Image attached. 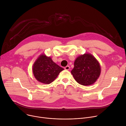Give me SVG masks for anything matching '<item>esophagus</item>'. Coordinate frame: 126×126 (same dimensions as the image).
Instances as JSON below:
<instances>
[{"mask_svg": "<svg viewBox=\"0 0 126 126\" xmlns=\"http://www.w3.org/2000/svg\"><path fill=\"white\" fill-rule=\"evenodd\" d=\"M64 69L66 70H69L70 69V67L69 66H67L65 67H64Z\"/></svg>", "mask_w": 126, "mask_h": 126, "instance_id": "34e87169", "label": "esophagus"}]
</instances>
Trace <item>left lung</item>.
Segmentation results:
<instances>
[{"instance_id":"obj_1","label":"left lung","mask_w":126,"mask_h":126,"mask_svg":"<svg viewBox=\"0 0 126 126\" xmlns=\"http://www.w3.org/2000/svg\"><path fill=\"white\" fill-rule=\"evenodd\" d=\"M71 73L79 84L88 86L97 80L101 73V67L92 54L85 53L77 57Z\"/></svg>"}]
</instances>
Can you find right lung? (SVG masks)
Segmentation results:
<instances>
[{
  "label": "right lung",
  "mask_w": 126,
  "mask_h": 126,
  "mask_svg": "<svg viewBox=\"0 0 126 126\" xmlns=\"http://www.w3.org/2000/svg\"><path fill=\"white\" fill-rule=\"evenodd\" d=\"M32 70L34 77L39 82L48 84L52 83L64 69L53 62L50 57L43 54L34 62Z\"/></svg>",
  "instance_id": "right-lung-1"
}]
</instances>
